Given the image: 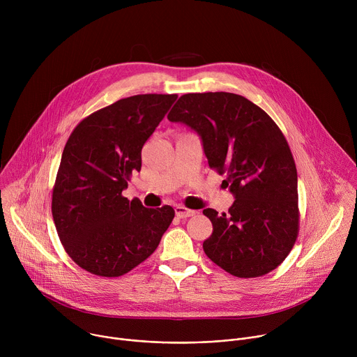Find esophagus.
I'll list each match as a JSON object with an SVG mask.
<instances>
[{"instance_id":"obj_1","label":"esophagus","mask_w":357,"mask_h":357,"mask_svg":"<svg viewBox=\"0 0 357 357\" xmlns=\"http://www.w3.org/2000/svg\"><path fill=\"white\" fill-rule=\"evenodd\" d=\"M196 212L195 211H190V209H186L185 206H176L175 208V215L179 218V219H186V218H190L193 216Z\"/></svg>"}]
</instances>
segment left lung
Wrapping results in <instances>:
<instances>
[{
  "label": "left lung",
  "mask_w": 357,
  "mask_h": 357,
  "mask_svg": "<svg viewBox=\"0 0 357 357\" xmlns=\"http://www.w3.org/2000/svg\"><path fill=\"white\" fill-rule=\"evenodd\" d=\"M197 132L209 167L226 174L234 196L229 213L205 209L213 225L206 256L240 278L264 275L288 256L298 236V176L285 137L243 96L188 93L168 114Z\"/></svg>",
  "instance_id": "left-lung-1"
}]
</instances>
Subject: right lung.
<instances>
[{"mask_svg": "<svg viewBox=\"0 0 357 357\" xmlns=\"http://www.w3.org/2000/svg\"><path fill=\"white\" fill-rule=\"evenodd\" d=\"M176 94L121 98L84 120L70 134L52 195L58 236L70 259L100 277H120L158 247L175 211L148 209L123 190L141 169V149Z\"/></svg>", "mask_w": 357, "mask_h": 357, "instance_id": "obj_1", "label": "right lung"}]
</instances>
